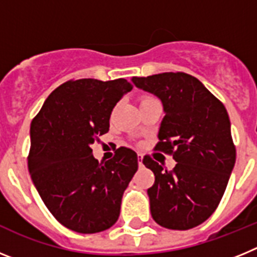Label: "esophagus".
<instances>
[{
	"instance_id": "1",
	"label": "esophagus",
	"mask_w": 257,
	"mask_h": 257,
	"mask_svg": "<svg viewBox=\"0 0 257 257\" xmlns=\"http://www.w3.org/2000/svg\"><path fill=\"white\" fill-rule=\"evenodd\" d=\"M138 165H139V167H143V156H139V158H138Z\"/></svg>"
}]
</instances>
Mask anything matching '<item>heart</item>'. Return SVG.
<instances>
[{
  "instance_id": "obj_1",
  "label": "heart",
  "mask_w": 257,
  "mask_h": 257,
  "mask_svg": "<svg viewBox=\"0 0 257 257\" xmlns=\"http://www.w3.org/2000/svg\"><path fill=\"white\" fill-rule=\"evenodd\" d=\"M152 97H148V96H145V97H143L142 99V101H147V100H151Z\"/></svg>"
}]
</instances>
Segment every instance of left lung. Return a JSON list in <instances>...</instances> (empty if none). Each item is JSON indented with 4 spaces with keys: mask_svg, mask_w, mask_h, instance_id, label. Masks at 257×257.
Listing matches in <instances>:
<instances>
[{
    "mask_svg": "<svg viewBox=\"0 0 257 257\" xmlns=\"http://www.w3.org/2000/svg\"><path fill=\"white\" fill-rule=\"evenodd\" d=\"M134 85L163 105L156 149L172 154V171L145 156L156 180L148 189L152 217L174 230L199 225L216 210L235 163L225 106L203 83L183 72L133 77Z\"/></svg>",
    "mask_w": 257,
    "mask_h": 257,
    "instance_id": "8db88e82",
    "label": "left lung"
}]
</instances>
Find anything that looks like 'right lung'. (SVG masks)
Segmentation results:
<instances>
[{
	"label": "right lung",
	"instance_id": "add662e5",
	"mask_svg": "<svg viewBox=\"0 0 257 257\" xmlns=\"http://www.w3.org/2000/svg\"><path fill=\"white\" fill-rule=\"evenodd\" d=\"M133 90L127 79L68 81L55 88L31 123L29 174L56 220L82 234L109 229L138 171V154L121 147L97 162L90 145L109 131L115 104Z\"/></svg>",
	"mask_w": 257,
	"mask_h": 257
}]
</instances>
